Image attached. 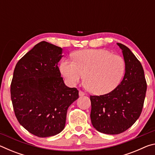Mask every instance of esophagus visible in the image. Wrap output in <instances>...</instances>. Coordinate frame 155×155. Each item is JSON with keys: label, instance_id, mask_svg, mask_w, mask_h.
<instances>
[{"label": "esophagus", "instance_id": "obj_1", "mask_svg": "<svg viewBox=\"0 0 155 155\" xmlns=\"http://www.w3.org/2000/svg\"><path fill=\"white\" fill-rule=\"evenodd\" d=\"M78 94H79L80 96H83L85 95V93H84L83 91H82L81 90H79V91H78Z\"/></svg>", "mask_w": 155, "mask_h": 155}]
</instances>
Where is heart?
I'll list each match as a JSON object with an SVG mask.
<instances>
[{"label":"heart","instance_id":"heart-1","mask_svg":"<svg viewBox=\"0 0 155 155\" xmlns=\"http://www.w3.org/2000/svg\"><path fill=\"white\" fill-rule=\"evenodd\" d=\"M60 72L71 85L82 81L91 93L102 95L110 92L119 85L124 77V59L104 49L81 50L73 60L65 59L60 64Z\"/></svg>","mask_w":155,"mask_h":155}]
</instances>
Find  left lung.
<instances>
[{
  "label": "left lung",
  "instance_id": "8db88e82",
  "mask_svg": "<svg viewBox=\"0 0 155 155\" xmlns=\"http://www.w3.org/2000/svg\"><path fill=\"white\" fill-rule=\"evenodd\" d=\"M126 64L124 77L107 94L90 96L91 121L99 132L117 135L129 128L140 116L147 90L140 61L124 44L117 43Z\"/></svg>",
  "mask_w": 155,
  "mask_h": 155
}]
</instances>
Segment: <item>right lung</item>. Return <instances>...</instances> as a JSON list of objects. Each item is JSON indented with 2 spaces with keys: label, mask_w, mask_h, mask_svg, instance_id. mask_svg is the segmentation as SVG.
<instances>
[{
  "label": "right lung",
  "mask_w": 155,
  "mask_h": 155,
  "mask_svg": "<svg viewBox=\"0 0 155 155\" xmlns=\"http://www.w3.org/2000/svg\"><path fill=\"white\" fill-rule=\"evenodd\" d=\"M62 48L41 41L15 65L11 98L15 117L26 130L40 137L64 130L68 107L78 98L77 88L65 85L57 64Z\"/></svg>",
  "instance_id": "right-lung-1"
}]
</instances>
